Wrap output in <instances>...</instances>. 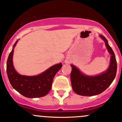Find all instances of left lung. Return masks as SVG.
Listing matches in <instances>:
<instances>
[{
    "instance_id": "left-lung-1",
    "label": "left lung",
    "mask_w": 122,
    "mask_h": 122,
    "mask_svg": "<svg viewBox=\"0 0 122 122\" xmlns=\"http://www.w3.org/2000/svg\"><path fill=\"white\" fill-rule=\"evenodd\" d=\"M100 38L105 42L107 51L111 55L109 67L105 72L96 76L83 74L77 67L71 64V81L74 92L77 94L84 96H92L104 92L112 84L117 72V62L112 48L108 44L107 40L103 35Z\"/></svg>"
}]
</instances>
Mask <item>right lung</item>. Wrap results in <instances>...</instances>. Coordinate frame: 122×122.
<instances>
[{
	"label": "right lung",
	"mask_w": 122,
	"mask_h": 122,
	"mask_svg": "<svg viewBox=\"0 0 122 122\" xmlns=\"http://www.w3.org/2000/svg\"><path fill=\"white\" fill-rule=\"evenodd\" d=\"M16 41L7 60L6 72L10 83L15 90L28 98H37L45 96L52 87L53 78L62 66L59 63L49 68L42 73L35 76H22L16 71L13 64L14 48L18 43Z\"/></svg>",
	"instance_id": "obj_1"
}]
</instances>
